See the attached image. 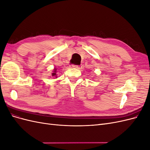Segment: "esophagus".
<instances>
[{
	"instance_id": "esophagus-1",
	"label": "esophagus",
	"mask_w": 150,
	"mask_h": 150,
	"mask_svg": "<svg viewBox=\"0 0 150 150\" xmlns=\"http://www.w3.org/2000/svg\"><path fill=\"white\" fill-rule=\"evenodd\" d=\"M71 67H73V68H76V69H78L79 67L78 65H75V64H72L71 65Z\"/></svg>"
}]
</instances>
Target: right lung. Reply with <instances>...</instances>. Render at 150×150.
Returning <instances> with one entry per match:
<instances>
[{
    "label": "right lung",
    "mask_w": 150,
    "mask_h": 150,
    "mask_svg": "<svg viewBox=\"0 0 150 150\" xmlns=\"http://www.w3.org/2000/svg\"><path fill=\"white\" fill-rule=\"evenodd\" d=\"M54 73H52V76H56V69H54Z\"/></svg>",
    "instance_id": "1"
}]
</instances>
